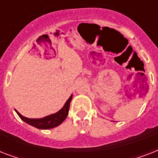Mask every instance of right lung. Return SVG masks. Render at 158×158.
<instances>
[{
  "instance_id": "add662e5",
  "label": "right lung",
  "mask_w": 158,
  "mask_h": 158,
  "mask_svg": "<svg viewBox=\"0 0 158 158\" xmlns=\"http://www.w3.org/2000/svg\"><path fill=\"white\" fill-rule=\"evenodd\" d=\"M72 96L69 97V99L67 100L66 102L64 103V106L56 113L52 114L48 116L40 119H30V118L24 117L23 115L17 111L15 110L16 113L21 118V120H23L24 122H26L28 125H32L33 127L37 128V129H40V130H48V129H52V128L56 127L59 125H60L65 119H66L68 113H69V104L71 102Z\"/></svg>"
}]
</instances>
